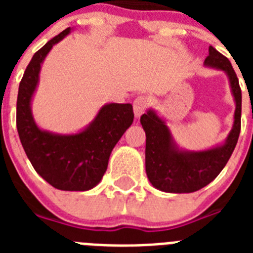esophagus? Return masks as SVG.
<instances>
[{"label":"esophagus","instance_id":"esophagus-1","mask_svg":"<svg viewBox=\"0 0 253 253\" xmlns=\"http://www.w3.org/2000/svg\"><path fill=\"white\" fill-rule=\"evenodd\" d=\"M149 106V100L146 96H138L137 99L133 101V110L135 116H140L144 111L147 110V107Z\"/></svg>","mask_w":253,"mask_h":253}]
</instances>
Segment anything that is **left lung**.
Returning <instances> with one entry per match:
<instances>
[{
	"label": "left lung",
	"mask_w": 253,
	"mask_h": 253,
	"mask_svg": "<svg viewBox=\"0 0 253 253\" xmlns=\"http://www.w3.org/2000/svg\"><path fill=\"white\" fill-rule=\"evenodd\" d=\"M207 66L225 71L236 100L233 129L223 146L203 152L178 151L167 125L152 110L140 116L146 131V172L156 189L166 193H194L210 184L231 158L241 131L242 92L233 67L227 57L209 46Z\"/></svg>",
	"instance_id": "left-lung-1"
}]
</instances>
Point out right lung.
Masks as SVG:
<instances>
[{
	"label": "right lung",
	"instance_id": "add662e5",
	"mask_svg": "<svg viewBox=\"0 0 253 253\" xmlns=\"http://www.w3.org/2000/svg\"><path fill=\"white\" fill-rule=\"evenodd\" d=\"M67 28L33 55L19 86L16 126L26 156L35 171L55 189L86 191L101 181L109 157L125 130L133 123L130 104H109L92 124L73 135H58L39 129L30 110L40 66L51 46L69 33Z\"/></svg>",
	"mask_w": 253,
	"mask_h": 253
}]
</instances>
